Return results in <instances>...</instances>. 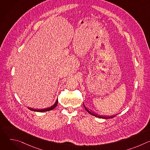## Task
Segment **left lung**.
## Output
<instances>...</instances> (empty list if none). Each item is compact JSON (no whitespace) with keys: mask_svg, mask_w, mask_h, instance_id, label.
I'll return each instance as SVG.
<instances>
[{"mask_svg":"<svg viewBox=\"0 0 150 150\" xmlns=\"http://www.w3.org/2000/svg\"><path fill=\"white\" fill-rule=\"evenodd\" d=\"M83 106H84V108L85 109V110H86L90 114H91V115H93V116H96V117H100V118H102V119H111V118H112V117H114V116H98V115H95V114H94V113H93L92 112H91L90 110H88L87 109V108L86 107H85V105H84V103H83Z\"/></svg>","mask_w":150,"mask_h":150,"instance_id":"1","label":"left lung"}]
</instances>
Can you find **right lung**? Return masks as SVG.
I'll list each match as a JSON object with an SVG mask.
<instances>
[{
    "label": "right lung",
    "instance_id": "obj_1",
    "mask_svg": "<svg viewBox=\"0 0 150 150\" xmlns=\"http://www.w3.org/2000/svg\"><path fill=\"white\" fill-rule=\"evenodd\" d=\"M57 103H58V99L56 100V103H55L53 105H52L51 107H49V108H46V109H31V108H28V109H29L30 110H31L35 111V112H47V111H49V110H52L56 108V107L57 106Z\"/></svg>",
    "mask_w": 150,
    "mask_h": 150
}]
</instances>
